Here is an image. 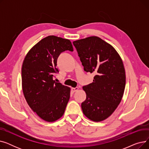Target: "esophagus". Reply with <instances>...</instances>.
Wrapping results in <instances>:
<instances>
[{"label":"esophagus","instance_id":"obj_1","mask_svg":"<svg viewBox=\"0 0 149 149\" xmlns=\"http://www.w3.org/2000/svg\"><path fill=\"white\" fill-rule=\"evenodd\" d=\"M78 90H79V88H71V91L72 92H76V91H77Z\"/></svg>","mask_w":149,"mask_h":149}]
</instances>
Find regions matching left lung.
Listing matches in <instances>:
<instances>
[{"mask_svg": "<svg viewBox=\"0 0 149 149\" xmlns=\"http://www.w3.org/2000/svg\"><path fill=\"white\" fill-rule=\"evenodd\" d=\"M73 44L84 70L95 74L93 82L83 88L86 93L81 103L83 113L93 121H104L115 111L124 94L126 73L123 60L111 44L97 36Z\"/></svg>", "mask_w": 149, "mask_h": 149, "instance_id": "left-lung-1", "label": "left lung"}]
</instances>
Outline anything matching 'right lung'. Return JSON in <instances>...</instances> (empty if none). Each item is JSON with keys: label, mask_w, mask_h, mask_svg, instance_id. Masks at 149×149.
<instances>
[{"label": "right lung", "mask_w": 149, "mask_h": 149, "mask_svg": "<svg viewBox=\"0 0 149 149\" xmlns=\"http://www.w3.org/2000/svg\"><path fill=\"white\" fill-rule=\"evenodd\" d=\"M73 51L68 39L49 36L26 54L22 67V90L31 109L40 118L54 122L63 115L70 88L53 80L58 72L57 60L61 52Z\"/></svg>", "instance_id": "add662e5"}]
</instances>
